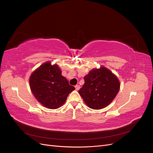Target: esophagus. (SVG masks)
<instances>
[{"instance_id": "34e87169", "label": "esophagus", "mask_w": 153, "mask_h": 153, "mask_svg": "<svg viewBox=\"0 0 153 153\" xmlns=\"http://www.w3.org/2000/svg\"><path fill=\"white\" fill-rule=\"evenodd\" d=\"M80 86L79 85H75V89H76V91H78L80 89Z\"/></svg>"}]
</instances>
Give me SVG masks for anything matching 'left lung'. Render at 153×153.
Here are the masks:
<instances>
[{"label":"left lung","mask_w":153,"mask_h":153,"mask_svg":"<svg viewBox=\"0 0 153 153\" xmlns=\"http://www.w3.org/2000/svg\"><path fill=\"white\" fill-rule=\"evenodd\" d=\"M84 78L85 84L78 93L85 104L94 110L102 109L111 103L121 85L117 77L103 66L92 69Z\"/></svg>","instance_id":"8db88e82"}]
</instances>
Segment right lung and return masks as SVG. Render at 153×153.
<instances>
[{
    "instance_id": "1",
    "label": "right lung",
    "mask_w": 153,
    "mask_h": 153,
    "mask_svg": "<svg viewBox=\"0 0 153 153\" xmlns=\"http://www.w3.org/2000/svg\"><path fill=\"white\" fill-rule=\"evenodd\" d=\"M57 64L45 62L32 72L29 78L30 90L36 99L45 107L56 109L66 101L75 88L69 84Z\"/></svg>"
}]
</instances>
